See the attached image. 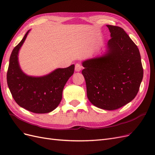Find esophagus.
Wrapping results in <instances>:
<instances>
[{
  "instance_id": "obj_1",
  "label": "esophagus",
  "mask_w": 155,
  "mask_h": 155,
  "mask_svg": "<svg viewBox=\"0 0 155 155\" xmlns=\"http://www.w3.org/2000/svg\"><path fill=\"white\" fill-rule=\"evenodd\" d=\"M82 68V66L81 64H80L79 63H77L75 65V70H76V72H79Z\"/></svg>"
}]
</instances>
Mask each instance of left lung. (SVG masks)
<instances>
[{
  "label": "left lung",
  "instance_id": "obj_1",
  "mask_svg": "<svg viewBox=\"0 0 155 155\" xmlns=\"http://www.w3.org/2000/svg\"><path fill=\"white\" fill-rule=\"evenodd\" d=\"M111 38L100 58L83 63L87 94L92 104L115 110L132 101L138 92L143 70L137 46L122 28L107 25Z\"/></svg>",
  "mask_w": 155,
  "mask_h": 155
}]
</instances>
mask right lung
Returning a JSON list of instances; mask_svg holds the SVG:
<instances>
[{
	"instance_id": "obj_1",
	"label": "right lung",
	"mask_w": 155,
	"mask_h": 155,
	"mask_svg": "<svg viewBox=\"0 0 155 155\" xmlns=\"http://www.w3.org/2000/svg\"><path fill=\"white\" fill-rule=\"evenodd\" d=\"M30 30L13 48L7 72V83L14 100L20 107L37 114L54 110L62 99L65 84L74 72V64L58 68L43 77L28 76L18 63V52Z\"/></svg>"
}]
</instances>
